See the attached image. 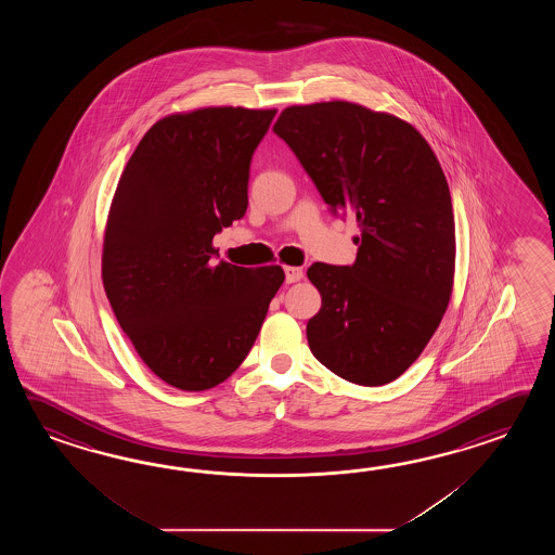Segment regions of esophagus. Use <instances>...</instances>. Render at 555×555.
Here are the masks:
<instances>
[{"mask_svg": "<svg viewBox=\"0 0 555 555\" xmlns=\"http://www.w3.org/2000/svg\"><path fill=\"white\" fill-rule=\"evenodd\" d=\"M283 272H285V282L287 283L299 282L304 278V270L301 268H294V266H285Z\"/></svg>", "mask_w": 555, "mask_h": 555, "instance_id": "esophagus-1", "label": "esophagus"}]
</instances>
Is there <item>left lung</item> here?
<instances>
[{"label":"left lung","instance_id":"obj_1","mask_svg":"<svg viewBox=\"0 0 555 555\" xmlns=\"http://www.w3.org/2000/svg\"><path fill=\"white\" fill-rule=\"evenodd\" d=\"M287 142L331 212H353V266L313 263L321 294L307 321L319 363L363 387L401 377L449 307L456 236L437 154L406 120L347 101L283 108Z\"/></svg>","mask_w":555,"mask_h":555}]
</instances>
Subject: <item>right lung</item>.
I'll use <instances>...</instances> for the list:
<instances>
[{
  "label": "right lung",
  "mask_w": 555,
  "mask_h": 555,
  "mask_svg": "<svg viewBox=\"0 0 555 555\" xmlns=\"http://www.w3.org/2000/svg\"><path fill=\"white\" fill-rule=\"evenodd\" d=\"M275 108L206 106L154 122L106 218L103 285L154 375L206 390L249 353L285 273L216 261L212 240L248 208L251 154Z\"/></svg>",
  "instance_id": "add662e5"
}]
</instances>
